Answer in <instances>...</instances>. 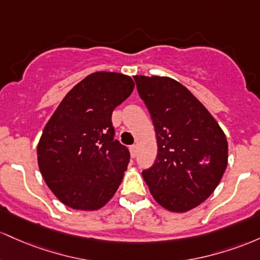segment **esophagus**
<instances>
[{
    "label": "esophagus",
    "mask_w": 260,
    "mask_h": 260,
    "mask_svg": "<svg viewBox=\"0 0 260 260\" xmlns=\"http://www.w3.org/2000/svg\"><path fill=\"white\" fill-rule=\"evenodd\" d=\"M130 153H131V157H135L136 156V152H138V146L136 145H133L130 146Z\"/></svg>",
    "instance_id": "esophagus-1"
}]
</instances>
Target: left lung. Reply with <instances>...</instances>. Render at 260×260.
<instances>
[{
    "label": "left lung",
    "instance_id": "obj_1",
    "mask_svg": "<svg viewBox=\"0 0 260 260\" xmlns=\"http://www.w3.org/2000/svg\"><path fill=\"white\" fill-rule=\"evenodd\" d=\"M156 131L158 152L142 172L153 199L185 212L216 189L227 167L226 135L186 87L171 77L134 76Z\"/></svg>",
    "mask_w": 260,
    "mask_h": 260
}]
</instances>
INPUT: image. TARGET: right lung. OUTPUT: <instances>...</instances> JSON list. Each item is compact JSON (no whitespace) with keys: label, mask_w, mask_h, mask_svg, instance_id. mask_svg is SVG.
Returning <instances> with one entry per match:
<instances>
[{"label":"right lung","mask_w":260,"mask_h":260,"mask_svg":"<svg viewBox=\"0 0 260 260\" xmlns=\"http://www.w3.org/2000/svg\"><path fill=\"white\" fill-rule=\"evenodd\" d=\"M130 76L94 72L61 101L37 148L46 185L76 210H98L113 198L129 165V150L114 140L112 113L133 93Z\"/></svg>","instance_id":"obj_1"}]
</instances>
